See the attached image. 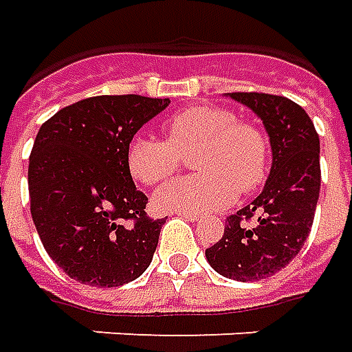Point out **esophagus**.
<instances>
[{"instance_id":"1","label":"esophagus","mask_w":352,"mask_h":352,"mask_svg":"<svg viewBox=\"0 0 352 352\" xmlns=\"http://www.w3.org/2000/svg\"><path fill=\"white\" fill-rule=\"evenodd\" d=\"M182 217V219H186V221H192V223H195V221H201V214L199 213H190V211H182V213H178Z\"/></svg>"}]
</instances>
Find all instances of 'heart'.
Masks as SVG:
<instances>
[{"mask_svg": "<svg viewBox=\"0 0 352 352\" xmlns=\"http://www.w3.org/2000/svg\"><path fill=\"white\" fill-rule=\"evenodd\" d=\"M164 139H129L126 162L131 176L145 186L170 178L184 155L197 148L193 166L199 174L166 182L155 201L162 211L205 213L230 205L238 192L252 193L267 180L271 145L265 131L221 106H188L172 114Z\"/></svg>", "mask_w": 352, "mask_h": 352, "instance_id": "heart-1", "label": "heart"}]
</instances>
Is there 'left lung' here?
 <instances>
[{"label":"left lung","mask_w":352,"mask_h":352,"mask_svg":"<svg viewBox=\"0 0 352 352\" xmlns=\"http://www.w3.org/2000/svg\"><path fill=\"white\" fill-rule=\"evenodd\" d=\"M263 120L273 166L263 192L226 217L223 238L205 250L228 279L259 280L289 265L310 234L320 197V138L302 106L267 93H228ZM254 225L252 226L251 223Z\"/></svg>","instance_id":"1"}]
</instances>
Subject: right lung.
<instances>
[{
    "mask_svg": "<svg viewBox=\"0 0 352 352\" xmlns=\"http://www.w3.org/2000/svg\"><path fill=\"white\" fill-rule=\"evenodd\" d=\"M168 98L102 94L46 120L28 160L30 214L42 246L72 279L120 287L147 270L164 219L127 168L126 148Z\"/></svg>",
    "mask_w": 352,
    "mask_h": 352,
    "instance_id": "1",
    "label": "right lung"
}]
</instances>
